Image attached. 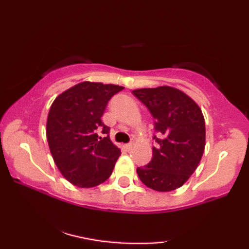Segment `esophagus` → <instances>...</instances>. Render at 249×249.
<instances>
[{"label":"esophagus","mask_w":249,"mask_h":249,"mask_svg":"<svg viewBox=\"0 0 249 249\" xmlns=\"http://www.w3.org/2000/svg\"><path fill=\"white\" fill-rule=\"evenodd\" d=\"M124 147H125V148H127V149H128V151H130V149L132 148V144H131V142H130V144H127V145H125V146H124Z\"/></svg>","instance_id":"1"}]
</instances>
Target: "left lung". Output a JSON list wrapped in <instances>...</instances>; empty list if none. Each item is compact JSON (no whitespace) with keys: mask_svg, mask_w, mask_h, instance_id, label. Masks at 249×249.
Here are the masks:
<instances>
[{"mask_svg":"<svg viewBox=\"0 0 249 249\" xmlns=\"http://www.w3.org/2000/svg\"><path fill=\"white\" fill-rule=\"evenodd\" d=\"M154 118L158 142L152 161L137 169L142 182L156 192L181 187L195 172L205 148V120L202 110L177 88L160 86L132 90Z\"/></svg>","mask_w":249,"mask_h":249,"instance_id":"obj_1","label":"left lung"}]
</instances>
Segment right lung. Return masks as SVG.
I'll return each mask as SVG.
<instances>
[{
	"mask_svg": "<svg viewBox=\"0 0 249 249\" xmlns=\"http://www.w3.org/2000/svg\"><path fill=\"white\" fill-rule=\"evenodd\" d=\"M122 89L118 85L83 81L51 105L49 147L59 171L72 185L91 188L112 175L121 151L111 142L110 128L101 118L110 98Z\"/></svg>",
	"mask_w": 249,
	"mask_h": 249,
	"instance_id": "obj_1",
	"label": "right lung"
}]
</instances>
